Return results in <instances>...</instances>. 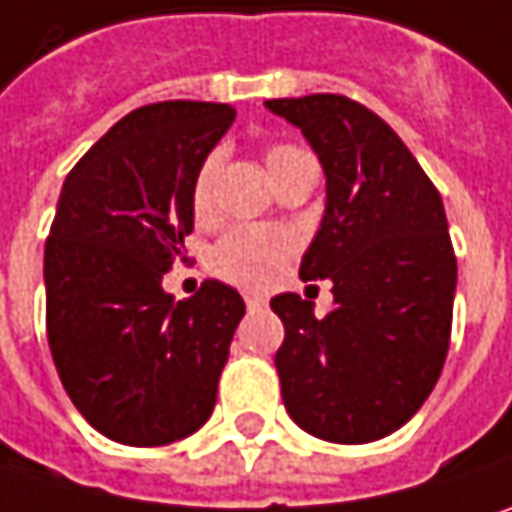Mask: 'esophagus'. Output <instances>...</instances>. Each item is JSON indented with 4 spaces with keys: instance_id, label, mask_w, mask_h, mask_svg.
I'll return each mask as SVG.
<instances>
[{
    "instance_id": "esophagus-1",
    "label": "esophagus",
    "mask_w": 512,
    "mask_h": 512,
    "mask_svg": "<svg viewBox=\"0 0 512 512\" xmlns=\"http://www.w3.org/2000/svg\"><path fill=\"white\" fill-rule=\"evenodd\" d=\"M263 299H260V296H246V307H249V310H260V307H263Z\"/></svg>"
}]
</instances>
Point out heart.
Listing matches in <instances>:
<instances>
[{"mask_svg":"<svg viewBox=\"0 0 512 512\" xmlns=\"http://www.w3.org/2000/svg\"><path fill=\"white\" fill-rule=\"evenodd\" d=\"M304 152L299 146L290 143H275L266 149V166L272 172V178L296 158H302ZM216 155H208L193 181V208L196 213H205L210 208V187H213V175H216ZM290 255V240L278 231H266V228H234L228 231L213 249H210V269L246 290H263L275 281V275L281 272L284 260Z\"/></svg>","mask_w":512,"mask_h":512,"instance_id":"obj_1","label":"heart"}]
</instances>
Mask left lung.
Wrapping results in <instances>:
<instances>
[{
  "label": "left lung",
  "instance_id": "1",
  "mask_svg": "<svg viewBox=\"0 0 512 512\" xmlns=\"http://www.w3.org/2000/svg\"><path fill=\"white\" fill-rule=\"evenodd\" d=\"M266 108L302 128L325 169V216L299 275L334 284L322 319L296 293L269 302L284 322V407L319 440H381L425 404L448 354L457 257L440 193L354 99L313 93Z\"/></svg>",
  "mask_w": 512,
  "mask_h": 512
}]
</instances>
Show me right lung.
Wrapping results in <instances>:
<instances>
[{
  "instance_id": "add662e5",
  "label": "right lung",
  "mask_w": 512,
  "mask_h": 512,
  "mask_svg": "<svg viewBox=\"0 0 512 512\" xmlns=\"http://www.w3.org/2000/svg\"><path fill=\"white\" fill-rule=\"evenodd\" d=\"M219 102H155L122 117L64 181L46 237V337L78 413L122 445L196 434L246 304L205 281L193 299L163 275L193 231V181L234 122Z\"/></svg>"
}]
</instances>
